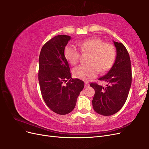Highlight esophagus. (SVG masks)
I'll return each mask as SVG.
<instances>
[{"label":"esophagus","mask_w":149,"mask_h":149,"mask_svg":"<svg viewBox=\"0 0 149 149\" xmlns=\"http://www.w3.org/2000/svg\"><path fill=\"white\" fill-rule=\"evenodd\" d=\"M89 84L88 83V82H85V85H84V86H85V88H87V87H89Z\"/></svg>","instance_id":"34e87169"}]
</instances>
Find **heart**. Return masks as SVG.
I'll use <instances>...</instances> for the list:
<instances>
[{
  "instance_id": "1",
  "label": "heart",
  "mask_w": 149,
  "mask_h": 149,
  "mask_svg": "<svg viewBox=\"0 0 149 149\" xmlns=\"http://www.w3.org/2000/svg\"><path fill=\"white\" fill-rule=\"evenodd\" d=\"M83 53H89L88 61L75 67L73 73L76 78L88 80L96 76L99 71L104 72L113 65L116 58V49L112 44L104 43L100 38H92L78 43ZM65 59L71 65H75L79 60L80 54L74 46L68 45L64 49Z\"/></svg>"
}]
</instances>
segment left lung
<instances>
[{
  "mask_svg": "<svg viewBox=\"0 0 149 149\" xmlns=\"http://www.w3.org/2000/svg\"><path fill=\"white\" fill-rule=\"evenodd\" d=\"M116 57L109 71L99 80L107 83L106 86L91 83L95 91L92 103L94 110L102 116L118 112L127 99L132 83V68L129 53L122 43L113 41Z\"/></svg>",
  "mask_w": 149,
  "mask_h": 149,
  "instance_id": "obj_1",
  "label": "left lung"
}]
</instances>
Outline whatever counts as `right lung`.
I'll list each match as a JSON object with an SVG mask.
<instances>
[{
    "mask_svg": "<svg viewBox=\"0 0 149 149\" xmlns=\"http://www.w3.org/2000/svg\"><path fill=\"white\" fill-rule=\"evenodd\" d=\"M71 40L66 35L55 36L43 46L39 56L38 81L43 100L52 111L60 115L74 109L84 86L83 81L71 78L64 49Z\"/></svg>",
    "mask_w": 149,
    "mask_h": 149,
    "instance_id": "right-lung-1",
    "label": "right lung"
}]
</instances>
